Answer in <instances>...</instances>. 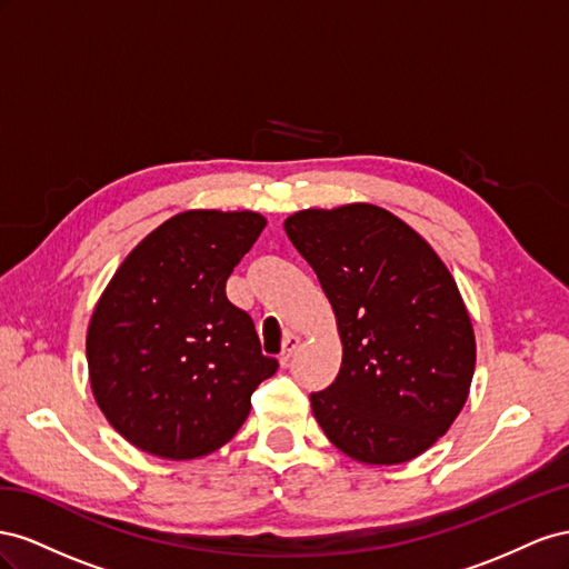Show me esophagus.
I'll return each mask as SVG.
<instances>
[{
    "mask_svg": "<svg viewBox=\"0 0 569 569\" xmlns=\"http://www.w3.org/2000/svg\"><path fill=\"white\" fill-rule=\"evenodd\" d=\"M298 346H300V336H298V333H288L286 340H283V352H281V357H279L283 367L290 362V357H293V352H296Z\"/></svg>",
    "mask_w": 569,
    "mask_h": 569,
    "instance_id": "1",
    "label": "esophagus"
}]
</instances>
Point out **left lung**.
I'll return each mask as SVG.
<instances>
[{"label":"left lung","instance_id":"8db88e82","mask_svg":"<svg viewBox=\"0 0 569 569\" xmlns=\"http://www.w3.org/2000/svg\"><path fill=\"white\" fill-rule=\"evenodd\" d=\"M286 233L327 293L343 340L331 386L310 396L329 441L367 465L417 458L462 410L475 331L450 271L375 204L305 209Z\"/></svg>","mask_w":569,"mask_h":569}]
</instances>
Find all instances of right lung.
<instances>
[{
  "label": "right lung",
  "mask_w": 569,
  "mask_h": 569,
  "mask_svg": "<svg viewBox=\"0 0 569 569\" xmlns=\"http://www.w3.org/2000/svg\"><path fill=\"white\" fill-rule=\"evenodd\" d=\"M267 226L254 212L176 214L123 259L88 329L100 410L157 458H200L231 441L279 362L259 346L226 281Z\"/></svg>",
  "instance_id": "right-lung-1"
}]
</instances>
